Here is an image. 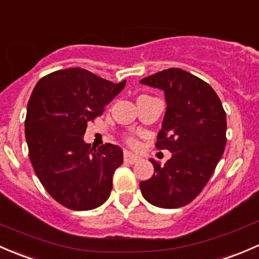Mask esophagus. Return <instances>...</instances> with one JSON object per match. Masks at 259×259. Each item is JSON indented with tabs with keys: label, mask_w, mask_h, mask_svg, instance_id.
<instances>
[{
	"label": "esophagus",
	"mask_w": 259,
	"mask_h": 259,
	"mask_svg": "<svg viewBox=\"0 0 259 259\" xmlns=\"http://www.w3.org/2000/svg\"><path fill=\"white\" fill-rule=\"evenodd\" d=\"M123 159H124V162H127V163L133 164V163H137L141 158H140V156H137V154L131 153V152H128V151H124Z\"/></svg>",
	"instance_id": "obj_1"
}]
</instances>
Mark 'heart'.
<instances>
[{
    "mask_svg": "<svg viewBox=\"0 0 259 259\" xmlns=\"http://www.w3.org/2000/svg\"><path fill=\"white\" fill-rule=\"evenodd\" d=\"M124 141H126L127 145H130L131 147H136V146H137V143H138L137 140H136L133 136H126V137H124Z\"/></svg>",
    "mask_w": 259,
    "mask_h": 259,
    "instance_id": "obj_1",
    "label": "heart"
}]
</instances>
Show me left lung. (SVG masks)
<instances>
[{
    "label": "left lung",
    "instance_id": "left-lung-1",
    "mask_svg": "<svg viewBox=\"0 0 259 259\" xmlns=\"http://www.w3.org/2000/svg\"><path fill=\"white\" fill-rule=\"evenodd\" d=\"M141 83L164 91L167 108L156 148L172 152L163 167L140 183L146 201L161 208L191 203L214 172L225 152L227 119L220 97L203 79L181 68L145 77Z\"/></svg>",
    "mask_w": 259,
    "mask_h": 259
}]
</instances>
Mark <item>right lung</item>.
I'll return each mask as SVG.
<instances>
[{
    "label": "right lung",
    "mask_w": 259,
    "mask_h": 259,
    "mask_svg": "<svg viewBox=\"0 0 259 259\" xmlns=\"http://www.w3.org/2000/svg\"><path fill=\"white\" fill-rule=\"evenodd\" d=\"M124 84L76 67L52 72L34 86L25 121L28 157L45 189L66 208H97L110 197L123 152L112 143L91 148L83 136Z\"/></svg>",
    "instance_id": "right-lung-1"
}]
</instances>
